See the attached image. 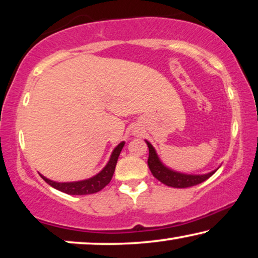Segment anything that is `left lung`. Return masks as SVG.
<instances>
[{
	"label": "left lung",
	"instance_id": "1",
	"mask_svg": "<svg viewBox=\"0 0 258 258\" xmlns=\"http://www.w3.org/2000/svg\"><path fill=\"white\" fill-rule=\"evenodd\" d=\"M146 143L148 148H149V158H148V165L151 174L154 177H156L158 181L163 183V184L168 186H172V188H188V186H192L196 184H200L213 176L216 172L217 169L208 172V174L202 175H192V174H184V172L175 171L172 169L168 168L167 165L163 164V162L160 160L158 155L153 147V144L148 142L146 140Z\"/></svg>",
	"mask_w": 258,
	"mask_h": 258
}]
</instances>
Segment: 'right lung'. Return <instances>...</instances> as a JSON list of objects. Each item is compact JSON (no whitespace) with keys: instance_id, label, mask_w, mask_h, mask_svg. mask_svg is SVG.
Listing matches in <instances>:
<instances>
[{"instance_id":"add662e5","label":"right lung","mask_w":258,"mask_h":258,"mask_svg":"<svg viewBox=\"0 0 258 258\" xmlns=\"http://www.w3.org/2000/svg\"><path fill=\"white\" fill-rule=\"evenodd\" d=\"M124 141H122L121 143H118L115 147V149L112 150L109 158L108 163L105 164V167L102 170L96 174L93 177L82 179V181H75V182H56L51 181L45 177V176L41 175V177L48 183L49 185H51L52 188L59 190V191L68 194V195H89V194H95L100 191L111 181L112 175H114L116 163H117L118 156L121 154V151L124 147Z\"/></svg>"}]
</instances>
